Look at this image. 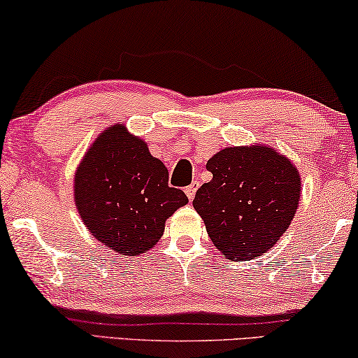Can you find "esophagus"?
<instances>
[{"instance_id":"obj_1","label":"esophagus","mask_w":358,"mask_h":358,"mask_svg":"<svg viewBox=\"0 0 358 358\" xmlns=\"http://www.w3.org/2000/svg\"><path fill=\"white\" fill-rule=\"evenodd\" d=\"M198 188H199V181H193V183H191L189 186H186L185 193H186V196H188L189 201H193V198H194V194H196V191H198Z\"/></svg>"}]
</instances>
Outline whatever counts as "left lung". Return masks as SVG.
Returning <instances> with one entry per match:
<instances>
[{
	"label": "left lung",
	"instance_id": "obj_1",
	"mask_svg": "<svg viewBox=\"0 0 358 358\" xmlns=\"http://www.w3.org/2000/svg\"><path fill=\"white\" fill-rule=\"evenodd\" d=\"M213 180L196 191L193 208L209 238L229 259H253L273 248L299 209L301 177L271 145L225 148L208 160Z\"/></svg>",
	"mask_w": 358,
	"mask_h": 358
}]
</instances>
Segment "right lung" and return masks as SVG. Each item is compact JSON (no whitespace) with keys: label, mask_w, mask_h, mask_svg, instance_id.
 <instances>
[{"label":"right lung","mask_w":358,"mask_h":358,"mask_svg":"<svg viewBox=\"0 0 358 358\" xmlns=\"http://www.w3.org/2000/svg\"><path fill=\"white\" fill-rule=\"evenodd\" d=\"M74 204L100 245L141 256L157 245L167 219L188 198L170 188L167 167L149 152L145 141L117 123L95 138L80 160Z\"/></svg>","instance_id":"obj_1"}]
</instances>
